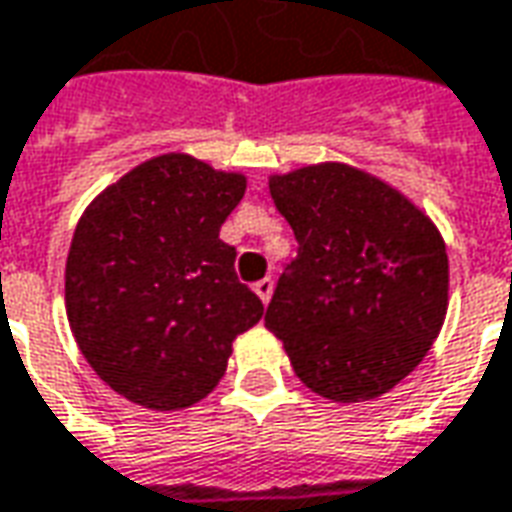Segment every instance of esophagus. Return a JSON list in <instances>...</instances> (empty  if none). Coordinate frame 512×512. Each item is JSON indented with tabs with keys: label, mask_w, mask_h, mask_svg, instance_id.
I'll use <instances>...</instances> for the list:
<instances>
[{
	"label": "esophagus",
	"mask_w": 512,
	"mask_h": 512,
	"mask_svg": "<svg viewBox=\"0 0 512 512\" xmlns=\"http://www.w3.org/2000/svg\"><path fill=\"white\" fill-rule=\"evenodd\" d=\"M253 290H256V296L262 298L264 304L270 301V296H273V279L267 276V279H259L256 284H253Z\"/></svg>",
	"instance_id": "1"
}]
</instances>
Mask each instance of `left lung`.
<instances>
[{"label": "left lung", "instance_id": "1", "mask_svg": "<svg viewBox=\"0 0 512 512\" xmlns=\"http://www.w3.org/2000/svg\"><path fill=\"white\" fill-rule=\"evenodd\" d=\"M296 233L264 312L296 375L332 403L375 400L425 358L448 310V253L392 185L321 163L270 180Z\"/></svg>", "mask_w": 512, "mask_h": 512}]
</instances>
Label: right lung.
<instances>
[{
	"label": "right lung",
	"instance_id": "add662e5",
	"mask_svg": "<svg viewBox=\"0 0 512 512\" xmlns=\"http://www.w3.org/2000/svg\"><path fill=\"white\" fill-rule=\"evenodd\" d=\"M245 177L188 154L132 168L89 205L67 256V318L95 375L137 406L174 411L214 392L231 344L264 315L219 228Z\"/></svg>",
	"mask_w": 512,
	"mask_h": 512
}]
</instances>
